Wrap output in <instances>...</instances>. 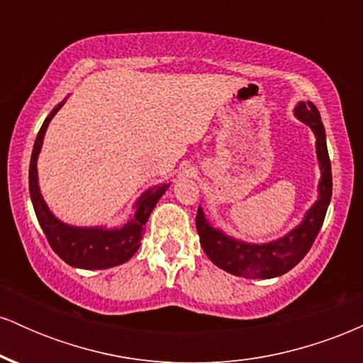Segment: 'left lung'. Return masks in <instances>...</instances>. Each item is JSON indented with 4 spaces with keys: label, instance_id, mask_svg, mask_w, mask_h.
<instances>
[{
    "label": "left lung",
    "instance_id": "1",
    "mask_svg": "<svg viewBox=\"0 0 363 363\" xmlns=\"http://www.w3.org/2000/svg\"><path fill=\"white\" fill-rule=\"evenodd\" d=\"M295 116L306 123L315 135V148L320 165L319 181V199L314 206L307 211L303 222L297 228L286 234L281 239L268 244H247L227 237L222 230L213 228L208 223L201 208L196 213V230H198L199 242L203 251L210 257L213 264L222 268L223 272L244 278H274L290 272L294 266L303 259L309 249L314 244L328 205L331 201L333 177L331 162H329L326 133H324L323 121H320L318 107L312 102H301L295 107Z\"/></svg>",
    "mask_w": 363,
    "mask_h": 363
}]
</instances>
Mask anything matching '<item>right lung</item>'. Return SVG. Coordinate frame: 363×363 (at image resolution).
Wrapping results in <instances>:
<instances>
[{
	"instance_id": "obj_1",
	"label": "right lung",
	"mask_w": 363,
	"mask_h": 363,
	"mask_svg": "<svg viewBox=\"0 0 363 363\" xmlns=\"http://www.w3.org/2000/svg\"><path fill=\"white\" fill-rule=\"evenodd\" d=\"M62 104H57L56 109L48 116L43 128L39 129L34 150H32L30 167H28V191H30L32 205H34L37 220L43 227L45 237L52 251L68 262L69 266L82 269H106L126 262L140 247V240L143 239L145 225L152 210L155 208L158 199L167 191L169 184H162L148 189L136 203V211L133 218L124 225L123 228L106 230V228H82L72 227L57 220L48 205L44 203L43 194L39 191L37 182V157H39L40 147H43L44 133L48 129L51 119L56 112L61 109Z\"/></svg>"
}]
</instances>
